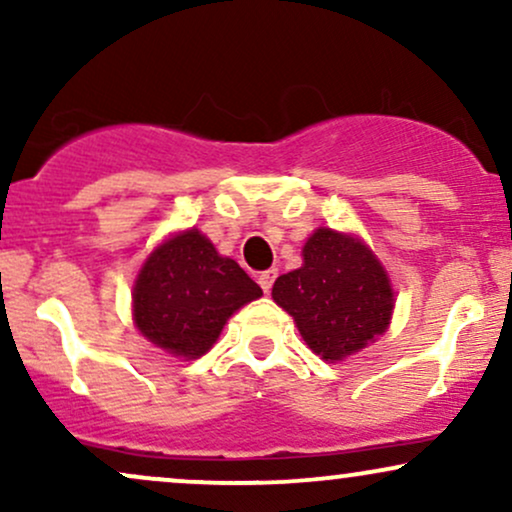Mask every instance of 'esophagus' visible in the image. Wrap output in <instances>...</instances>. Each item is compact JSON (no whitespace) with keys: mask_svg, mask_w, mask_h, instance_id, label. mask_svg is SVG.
Here are the masks:
<instances>
[{"mask_svg":"<svg viewBox=\"0 0 512 512\" xmlns=\"http://www.w3.org/2000/svg\"><path fill=\"white\" fill-rule=\"evenodd\" d=\"M274 279H276V269H267V272H262L260 276H257V281H260V286L264 289V293L272 291Z\"/></svg>","mask_w":512,"mask_h":512,"instance_id":"obj_1","label":"esophagus"}]
</instances>
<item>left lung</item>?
Masks as SVG:
<instances>
[{
  "label": "left lung",
  "mask_w": 512,
  "mask_h": 512,
  "mask_svg": "<svg viewBox=\"0 0 512 512\" xmlns=\"http://www.w3.org/2000/svg\"><path fill=\"white\" fill-rule=\"evenodd\" d=\"M272 298L325 361H342L383 334L395 301L373 252L332 228H317L308 238L303 267L281 274Z\"/></svg>",
  "instance_id": "1"
}]
</instances>
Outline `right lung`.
Masks as SVG:
<instances>
[{
  "label": "right lung",
  "mask_w": 512,
  "mask_h": 512,
  "mask_svg": "<svg viewBox=\"0 0 512 512\" xmlns=\"http://www.w3.org/2000/svg\"><path fill=\"white\" fill-rule=\"evenodd\" d=\"M260 296L245 269L192 228L146 260L134 284V322L149 342L195 358L211 349L228 317Z\"/></svg>",
  "instance_id": "add662e5"
}]
</instances>
